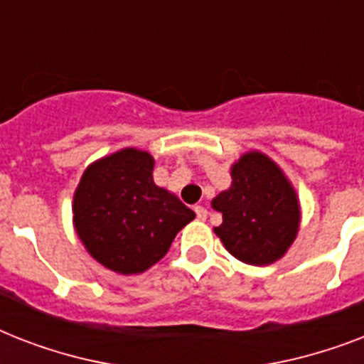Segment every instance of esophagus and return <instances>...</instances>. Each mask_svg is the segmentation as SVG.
<instances>
[{
  "mask_svg": "<svg viewBox=\"0 0 364 364\" xmlns=\"http://www.w3.org/2000/svg\"><path fill=\"white\" fill-rule=\"evenodd\" d=\"M194 211H196V217H198L200 221H205L208 215H210V211H208V208H204V205H196Z\"/></svg>",
  "mask_w": 364,
  "mask_h": 364,
  "instance_id": "obj_1",
  "label": "esophagus"
}]
</instances>
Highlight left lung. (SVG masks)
I'll return each mask as SVG.
<instances>
[{
	"mask_svg": "<svg viewBox=\"0 0 364 364\" xmlns=\"http://www.w3.org/2000/svg\"><path fill=\"white\" fill-rule=\"evenodd\" d=\"M230 177V187L211 200V208L223 213L213 230L228 253L245 264L276 262L299 234L300 202L293 183L260 151L243 153Z\"/></svg>",
	"mask_w": 364,
	"mask_h": 364,
	"instance_id": "obj_1",
	"label": "left lung"
}]
</instances>
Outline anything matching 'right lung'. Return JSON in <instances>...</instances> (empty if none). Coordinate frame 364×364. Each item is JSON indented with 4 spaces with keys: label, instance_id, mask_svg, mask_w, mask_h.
Here are the masks:
<instances>
[{
    "label": "right lung",
    "instance_id": "obj_1",
    "mask_svg": "<svg viewBox=\"0 0 364 364\" xmlns=\"http://www.w3.org/2000/svg\"><path fill=\"white\" fill-rule=\"evenodd\" d=\"M153 168L147 151L121 149L88 166L73 194L77 236L92 259L122 276L156 264L196 217L153 181Z\"/></svg>",
    "mask_w": 364,
    "mask_h": 364
}]
</instances>
